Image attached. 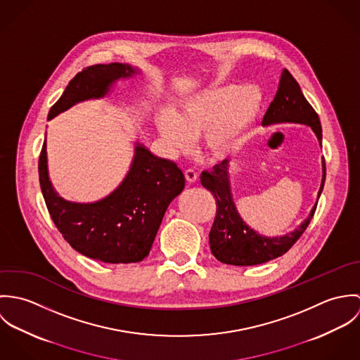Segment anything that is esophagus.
Segmentation results:
<instances>
[{"label": "esophagus", "instance_id": "obj_1", "mask_svg": "<svg viewBox=\"0 0 360 360\" xmlns=\"http://www.w3.org/2000/svg\"><path fill=\"white\" fill-rule=\"evenodd\" d=\"M184 174H186V179H187L188 183H197V180H198V173H197L194 169H187V170L184 172Z\"/></svg>", "mask_w": 360, "mask_h": 360}]
</instances>
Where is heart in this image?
I'll list each match as a JSON object with an SVG mask.
<instances>
[{"mask_svg": "<svg viewBox=\"0 0 360 360\" xmlns=\"http://www.w3.org/2000/svg\"><path fill=\"white\" fill-rule=\"evenodd\" d=\"M262 108L255 87L217 86L186 98L173 115L163 110L156 127L173 153H184L201 137L206 154L216 159L238 151L248 140Z\"/></svg>", "mask_w": 360, "mask_h": 360, "instance_id": "b5f03b06", "label": "heart"}]
</instances>
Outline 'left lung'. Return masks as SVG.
<instances>
[{
  "mask_svg": "<svg viewBox=\"0 0 360 360\" xmlns=\"http://www.w3.org/2000/svg\"><path fill=\"white\" fill-rule=\"evenodd\" d=\"M297 123L305 124L314 133L321 147V124L317 113L307 101L298 82L284 69L280 76L277 94L263 116V126ZM229 159L214 165L210 172L204 170L201 183L216 200V217L209 233V244L213 257L221 263L234 266H254L266 263L271 259L284 255L307 230L326 180V163L321 158V183L317 193L316 204L308 217L292 231L283 236L267 237L250 227L237 210L231 193Z\"/></svg>",
  "mask_w": 360,
  "mask_h": 360,
  "instance_id": "obj_1",
  "label": "left lung"
}]
</instances>
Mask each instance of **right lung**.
<instances>
[{"label": "right lung", "mask_w": 360, "mask_h": 360, "mask_svg": "<svg viewBox=\"0 0 360 360\" xmlns=\"http://www.w3.org/2000/svg\"><path fill=\"white\" fill-rule=\"evenodd\" d=\"M140 73L139 68L127 63L86 68L69 82L49 120L76 103L101 100L117 80ZM39 176L52 221L63 238L82 255L105 263H136L147 257L167 206L186 184L174 162L156 156L139 141L122 183L98 201H66L55 191L49 174L47 140L39 160Z\"/></svg>", "instance_id": "obj_1"}]
</instances>
